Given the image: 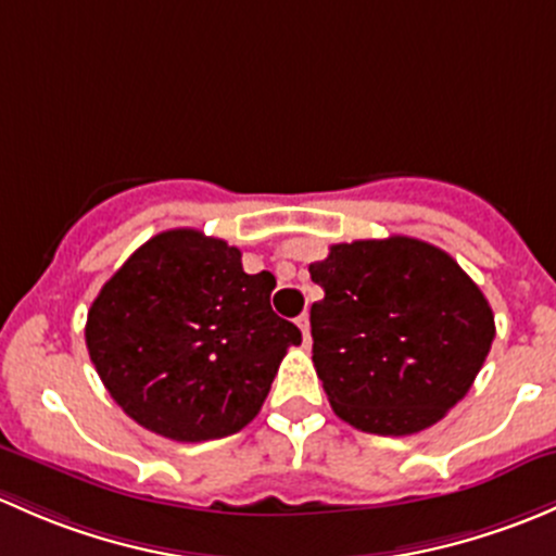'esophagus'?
<instances>
[{"label":"esophagus","instance_id":"esophagus-1","mask_svg":"<svg viewBox=\"0 0 556 556\" xmlns=\"http://www.w3.org/2000/svg\"><path fill=\"white\" fill-rule=\"evenodd\" d=\"M296 326L302 329V337H305V345H307V342H311V316H307V313H302V316L296 318Z\"/></svg>","mask_w":556,"mask_h":556}]
</instances>
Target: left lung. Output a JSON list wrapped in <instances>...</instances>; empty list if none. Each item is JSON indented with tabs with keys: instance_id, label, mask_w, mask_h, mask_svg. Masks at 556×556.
<instances>
[{
	"instance_id": "left-lung-1",
	"label": "left lung",
	"mask_w": 556,
	"mask_h": 556,
	"mask_svg": "<svg viewBox=\"0 0 556 556\" xmlns=\"http://www.w3.org/2000/svg\"><path fill=\"white\" fill-rule=\"evenodd\" d=\"M313 364L331 409L377 437L426 431L460 402L488 358L490 302L447 251L391 236L313 262Z\"/></svg>"
}]
</instances>
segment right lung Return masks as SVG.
Masks as SVG:
<instances>
[{
    "instance_id": "right-lung-1",
    "label": "right lung",
    "mask_w": 556,
    "mask_h": 556,
    "mask_svg": "<svg viewBox=\"0 0 556 556\" xmlns=\"http://www.w3.org/2000/svg\"><path fill=\"white\" fill-rule=\"evenodd\" d=\"M276 278L200 230L147 240L106 280L85 324L90 362L125 415L174 442L249 426L302 334L270 307Z\"/></svg>"
}]
</instances>
